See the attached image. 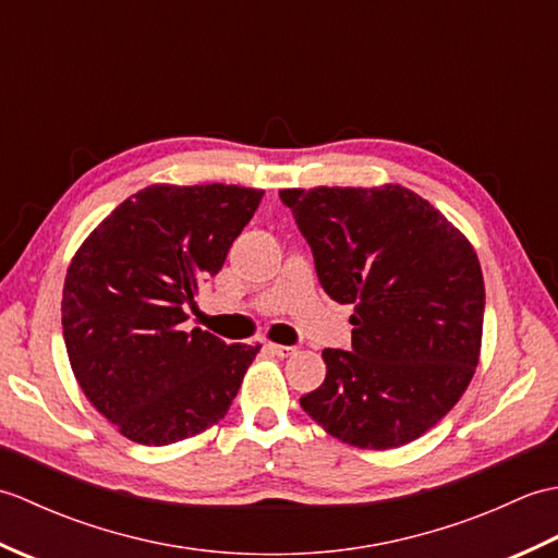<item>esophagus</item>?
I'll return each instance as SVG.
<instances>
[{
	"label": "esophagus",
	"mask_w": 558,
	"mask_h": 558,
	"mask_svg": "<svg viewBox=\"0 0 558 558\" xmlns=\"http://www.w3.org/2000/svg\"><path fill=\"white\" fill-rule=\"evenodd\" d=\"M268 350L272 354H278V357H290V354L298 352V350L290 348V345H278V342H268Z\"/></svg>",
	"instance_id": "obj_1"
}]
</instances>
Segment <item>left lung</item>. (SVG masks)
I'll return each mask as SVG.
<instances>
[{
    "label": "left lung",
    "instance_id": "1",
    "mask_svg": "<svg viewBox=\"0 0 558 558\" xmlns=\"http://www.w3.org/2000/svg\"><path fill=\"white\" fill-rule=\"evenodd\" d=\"M330 300L352 304V350H324L302 410L342 444L405 446L475 376L484 278L470 240L400 184L282 189Z\"/></svg>",
    "mask_w": 558,
    "mask_h": 558
}]
</instances>
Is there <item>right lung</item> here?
<instances>
[{
	"instance_id": "obj_1",
	"label": "right lung",
	"mask_w": 558,
	"mask_h": 558,
	"mask_svg": "<svg viewBox=\"0 0 558 558\" xmlns=\"http://www.w3.org/2000/svg\"><path fill=\"white\" fill-rule=\"evenodd\" d=\"M260 196L236 184H150L117 206L71 258L62 292L71 369L129 441L168 446L228 414L260 345H225L182 324Z\"/></svg>"
}]
</instances>
